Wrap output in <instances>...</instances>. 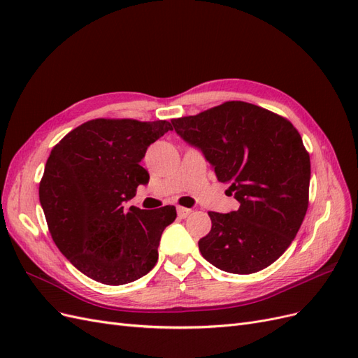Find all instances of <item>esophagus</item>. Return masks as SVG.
<instances>
[{"label": "esophagus", "mask_w": 358, "mask_h": 358, "mask_svg": "<svg viewBox=\"0 0 358 358\" xmlns=\"http://www.w3.org/2000/svg\"><path fill=\"white\" fill-rule=\"evenodd\" d=\"M191 213V209H187V208H178V215L180 216V218H187V216Z\"/></svg>", "instance_id": "34e87169"}]
</instances>
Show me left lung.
Wrapping results in <instances>:
<instances>
[{
    "label": "left lung",
    "instance_id": "1",
    "mask_svg": "<svg viewBox=\"0 0 358 358\" xmlns=\"http://www.w3.org/2000/svg\"><path fill=\"white\" fill-rule=\"evenodd\" d=\"M171 124L203 150L241 204L231 213L209 212L212 229L199 241L201 255L236 275L275 263L294 241L309 204L310 159L297 128L245 101H225Z\"/></svg>",
    "mask_w": 358,
    "mask_h": 358
}]
</instances>
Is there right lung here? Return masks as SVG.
<instances>
[{
	"instance_id": "obj_1",
	"label": "right lung",
	"mask_w": 358,
	"mask_h": 358,
	"mask_svg": "<svg viewBox=\"0 0 358 358\" xmlns=\"http://www.w3.org/2000/svg\"><path fill=\"white\" fill-rule=\"evenodd\" d=\"M171 128L169 121L99 117L53 146L40 180V203L53 242L83 275L106 285L145 276L158 259L175 206L155 210L124 201L149 180L140 166L146 149Z\"/></svg>"
}]
</instances>
